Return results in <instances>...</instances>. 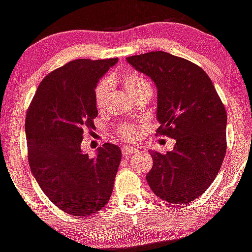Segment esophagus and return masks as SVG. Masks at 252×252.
Segmentation results:
<instances>
[{"instance_id": "34e87169", "label": "esophagus", "mask_w": 252, "mask_h": 252, "mask_svg": "<svg viewBox=\"0 0 252 252\" xmlns=\"http://www.w3.org/2000/svg\"><path fill=\"white\" fill-rule=\"evenodd\" d=\"M137 151V149L132 148V146H125L124 149H122V155H124L125 158H130L132 154H135Z\"/></svg>"}]
</instances>
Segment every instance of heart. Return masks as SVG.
I'll use <instances>...</instances> for the list:
<instances>
[{
	"label": "heart",
	"instance_id": "obj_1",
	"mask_svg": "<svg viewBox=\"0 0 252 252\" xmlns=\"http://www.w3.org/2000/svg\"><path fill=\"white\" fill-rule=\"evenodd\" d=\"M122 84H124L126 91L132 97L137 92L144 90V88H151L150 83L141 74H137V73H128V74L125 75L122 78ZM112 88L113 83L110 78H103V79H101L97 83V86L94 88V101L97 107H98V110H103L104 107H106L108 98H110L111 92H112ZM136 136L137 131L132 126L125 125V126L119 128V137H121L122 140H128L130 141V140H133Z\"/></svg>",
	"mask_w": 252,
	"mask_h": 252
}]
</instances>
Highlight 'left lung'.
<instances>
[{"mask_svg":"<svg viewBox=\"0 0 252 252\" xmlns=\"http://www.w3.org/2000/svg\"><path fill=\"white\" fill-rule=\"evenodd\" d=\"M127 62L157 86V133L175 139L173 151H151L154 165L146 180L164 201L189 203L213 183L226 155L223 103L207 73L184 58L150 51Z\"/></svg>","mask_w":252,"mask_h":252,"instance_id":"left-lung-1","label":"left lung"}]
</instances>
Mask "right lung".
<instances>
[{
  "instance_id": "obj_1",
  "label": "right lung",
  "mask_w": 252,
  "mask_h": 252,
  "mask_svg": "<svg viewBox=\"0 0 252 252\" xmlns=\"http://www.w3.org/2000/svg\"><path fill=\"white\" fill-rule=\"evenodd\" d=\"M117 60L77 59L55 69L39 84L28 108L29 165L46 197L70 216L98 212L112 194L121 161L119 146L103 144L90 159L81 144L98 115L97 82Z\"/></svg>"
}]
</instances>
